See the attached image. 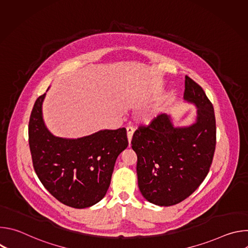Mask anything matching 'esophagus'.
I'll list each match as a JSON object with an SVG mask.
<instances>
[{
	"mask_svg": "<svg viewBox=\"0 0 248 248\" xmlns=\"http://www.w3.org/2000/svg\"><path fill=\"white\" fill-rule=\"evenodd\" d=\"M126 132H127V139H128V142L130 143L131 138H132V134H133V132H134V128H133V126L128 125V126L126 127Z\"/></svg>",
	"mask_w": 248,
	"mask_h": 248,
	"instance_id": "obj_1",
	"label": "esophagus"
}]
</instances>
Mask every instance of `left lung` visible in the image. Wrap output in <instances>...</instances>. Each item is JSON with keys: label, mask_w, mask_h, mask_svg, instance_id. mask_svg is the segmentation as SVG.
Listing matches in <instances>:
<instances>
[{"label": "left lung", "mask_w": 248, "mask_h": 248, "mask_svg": "<svg viewBox=\"0 0 248 248\" xmlns=\"http://www.w3.org/2000/svg\"><path fill=\"white\" fill-rule=\"evenodd\" d=\"M186 100L197 106V122L173 127L165 114L134 131L131 147L137 155L139 190L159 206L178 204L191 195L209 172L216 148L213 105L202 87L186 77Z\"/></svg>", "instance_id": "1"}]
</instances>
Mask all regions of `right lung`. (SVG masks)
Wrapping results in <instances>:
<instances>
[{"label":"right lung","instance_id":"right-lung-1","mask_svg":"<svg viewBox=\"0 0 248 248\" xmlns=\"http://www.w3.org/2000/svg\"><path fill=\"white\" fill-rule=\"evenodd\" d=\"M44 97L35 101L28 124L34 170L44 187L62 204L90 207L110 186L116 160L128 145L126 129H105L78 139L56 137L43 123Z\"/></svg>","mask_w":248,"mask_h":248}]
</instances>
